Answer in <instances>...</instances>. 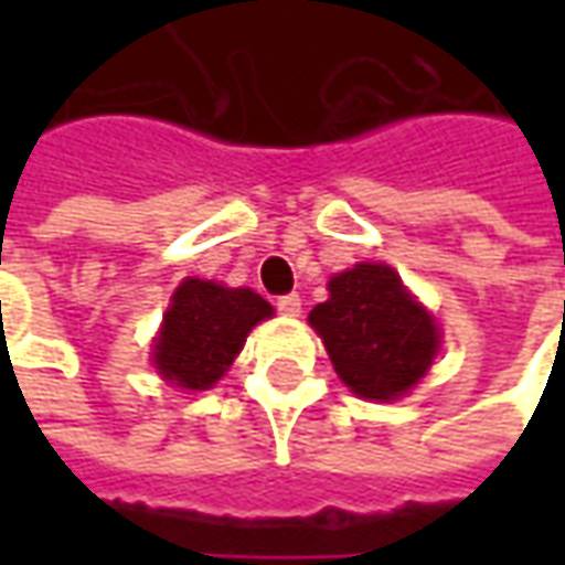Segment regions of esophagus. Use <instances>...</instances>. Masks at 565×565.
<instances>
[{
    "label": "esophagus",
    "instance_id": "1",
    "mask_svg": "<svg viewBox=\"0 0 565 565\" xmlns=\"http://www.w3.org/2000/svg\"><path fill=\"white\" fill-rule=\"evenodd\" d=\"M275 308L281 311L284 318H296V315L302 311V299H299V294L278 296V299H275Z\"/></svg>",
    "mask_w": 565,
    "mask_h": 565
}]
</instances>
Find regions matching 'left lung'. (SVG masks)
<instances>
[{
	"mask_svg": "<svg viewBox=\"0 0 565 565\" xmlns=\"http://www.w3.org/2000/svg\"><path fill=\"white\" fill-rule=\"evenodd\" d=\"M339 379L363 399H396L433 366L438 330L399 275L360 263L330 281V299L308 315Z\"/></svg>",
	"mask_w": 565,
	"mask_h": 565,
	"instance_id": "8db88e82",
	"label": "left lung"
}]
</instances>
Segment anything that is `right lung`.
I'll return each mask as SVG.
<instances>
[{
    "label": "right lung",
    "instance_id": "add662e5",
    "mask_svg": "<svg viewBox=\"0 0 565 565\" xmlns=\"http://www.w3.org/2000/svg\"><path fill=\"white\" fill-rule=\"evenodd\" d=\"M266 318H271V306L254 290H230L214 281L186 278L162 318L153 366L178 387L205 391L221 381L247 332Z\"/></svg>",
    "mask_w": 565,
    "mask_h": 565
}]
</instances>
